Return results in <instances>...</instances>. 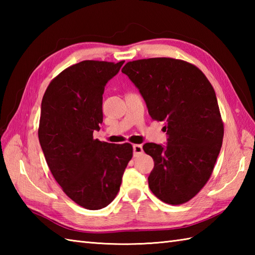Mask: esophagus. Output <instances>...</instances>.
<instances>
[{
	"label": "esophagus",
	"mask_w": 255,
	"mask_h": 255,
	"mask_svg": "<svg viewBox=\"0 0 255 255\" xmlns=\"http://www.w3.org/2000/svg\"><path fill=\"white\" fill-rule=\"evenodd\" d=\"M133 155L137 156L139 154H141L143 152V149H142V145L141 144H133Z\"/></svg>",
	"instance_id": "34e87169"
}]
</instances>
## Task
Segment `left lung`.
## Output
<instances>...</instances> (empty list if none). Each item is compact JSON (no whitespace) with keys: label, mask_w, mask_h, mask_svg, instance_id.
Masks as SVG:
<instances>
[{"label":"left lung","mask_w":255,"mask_h":255,"mask_svg":"<svg viewBox=\"0 0 255 255\" xmlns=\"http://www.w3.org/2000/svg\"><path fill=\"white\" fill-rule=\"evenodd\" d=\"M122 72L169 134L165 147L143 144L154 161L151 192L170 205L188 202L208 182L223 144L224 122L213 85L196 66L174 58L129 61Z\"/></svg>","instance_id":"left-lung-1"}]
</instances>
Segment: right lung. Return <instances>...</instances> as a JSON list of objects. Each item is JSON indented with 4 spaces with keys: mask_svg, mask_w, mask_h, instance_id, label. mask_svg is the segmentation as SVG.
Instances as JSON below:
<instances>
[{
    "mask_svg": "<svg viewBox=\"0 0 255 255\" xmlns=\"http://www.w3.org/2000/svg\"><path fill=\"white\" fill-rule=\"evenodd\" d=\"M125 61L84 60L51 80L41 102L38 138L53 177L81 207L97 210L119 192L132 158L130 143L93 138L103 122V94Z\"/></svg>",
    "mask_w": 255,
    "mask_h": 255,
    "instance_id": "obj_1",
    "label": "right lung"
}]
</instances>
